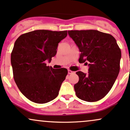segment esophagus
<instances>
[{
    "label": "esophagus",
    "mask_w": 130,
    "mask_h": 130,
    "mask_svg": "<svg viewBox=\"0 0 130 130\" xmlns=\"http://www.w3.org/2000/svg\"><path fill=\"white\" fill-rule=\"evenodd\" d=\"M74 73H75V72H74V71H71V70H68V74H73Z\"/></svg>",
    "instance_id": "34e87169"
}]
</instances>
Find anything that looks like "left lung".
<instances>
[{
    "label": "left lung",
    "instance_id": "1",
    "mask_svg": "<svg viewBox=\"0 0 130 130\" xmlns=\"http://www.w3.org/2000/svg\"><path fill=\"white\" fill-rule=\"evenodd\" d=\"M81 52L78 61L88 62V73L78 71L74 85L77 96L87 102L103 98L114 84L120 71L121 50L114 37L97 30H69Z\"/></svg>",
    "mask_w": 130,
    "mask_h": 130
}]
</instances>
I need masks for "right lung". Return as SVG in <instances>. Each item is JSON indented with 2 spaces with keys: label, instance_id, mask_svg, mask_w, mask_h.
Here are the masks:
<instances>
[{
  "label": "right lung",
  "instance_id": "add662e5",
  "mask_svg": "<svg viewBox=\"0 0 130 130\" xmlns=\"http://www.w3.org/2000/svg\"><path fill=\"white\" fill-rule=\"evenodd\" d=\"M68 31L36 30L21 35L14 42L11 63L14 82L24 96L44 104L56 98L68 74L65 68L47 66L56 55L58 43Z\"/></svg>",
  "mask_w": 130,
  "mask_h": 130
}]
</instances>
